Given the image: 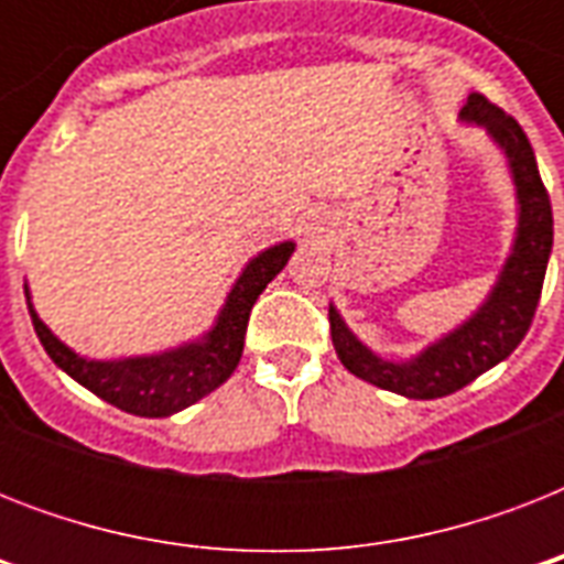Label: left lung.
I'll return each mask as SVG.
<instances>
[{
    "instance_id": "8db88e82",
    "label": "left lung",
    "mask_w": 564,
    "mask_h": 564,
    "mask_svg": "<svg viewBox=\"0 0 564 564\" xmlns=\"http://www.w3.org/2000/svg\"><path fill=\"white\" fill-rule=\"evenodd\" d=\"M459 119L468 126L486 128V134L507 158L518 198L516 239L486 301L463 325H456L451 334L430 343L410 360H386L375 354L345 325L336 304L327 310L336 357L343 360L345 369L366 383L415 401L445 398L477 380L482 371L495 369L500 360H507L516 351L533 325L553 248L551 195L542 184L524 128L480 93L468 96Z\"/></svg>"
}]
</instances>
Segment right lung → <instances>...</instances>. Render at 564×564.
Returning a JSON list of instances; mask_svg holds the SVG:
<instances>
[{"label": "right lung", "mask_w": 564, "mask_h": 564, "mask_svg": "<svg viewBox=\"0 0 564 564\" xmlns=\"http://www.w3.org/2000/svg\"><path fill=\"white\" fill-rule=\"evenodd\" d=\"M292 251H295V242L286 239L251 257L230 286L210 330L170 351L119 357V360L82 357L43 325V318L31 304L29 283H25L31 325L37 330L40 345L46 348L52 362L73 377L75 383H82L84 389H90L101 401L113 403L122 412H131L140 419H166L172 412L187 410L195 401H202L204 394L219 389L234 375L242 357V345H246L251 307L260 299V292L274 281V274L286 265Z\"/></svg>", "instance_id": "right-lung-1"}]
</instances>
